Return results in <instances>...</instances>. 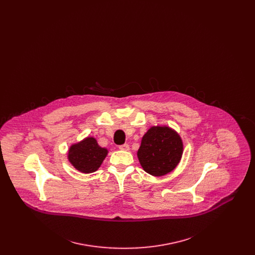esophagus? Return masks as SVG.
<instances>
[{
	"mask_svg": "<svg viewBox=\"0 0 255 255\" xmlns=\"http://www.w3.org/2000/svg\"><path fill=\"white\" fill-rule=\"evenodd\" d=\"M119 148H120L121 150H123V151H129V150H130V146L128 145L127 143L119 146Z\"/></svg>",
	"mask_w": 255,
	"mask_h": 255,
	"instance_id": "34e87169",
	"label": "esophagus"
}]
</instances>
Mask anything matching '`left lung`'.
Masks as SVG:
<instances>
[{"instance_id": "8db88e82", "label": "left lung", "mask_w": 255, "mask_h": 255, "mask_svg": "<svg viewBox=\"0 0 255 255\" xmlns=\"http://www.w3.org/2000/svg\"><path fill=\"white\" fill-rule=\"evenodd\" d=\"M182 153L181 135L169 126L157 125L144 133L136 155L145 172L161 177L178 166Z\"/></svg>"}]
</instances>
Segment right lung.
Wrapping results in <instances>:
<instances>
[{
	"instance_id": "right-lung-1",
	"label": "right lung",
	"mask_w": 255,
	"mask_h": 255,
	"mask_svg": "<svg viewBox=\"0 0 255 255\" xmlns=\"http://www.w3.org/2000/svg\"><path fill=\"white\" fill-rule=\"evenodd\" d=\"M108 153V149L98 145L94 136H87L70 146L68 159L75 169L89 174L100 167Z\"/></svg>"
}]
</instances>
